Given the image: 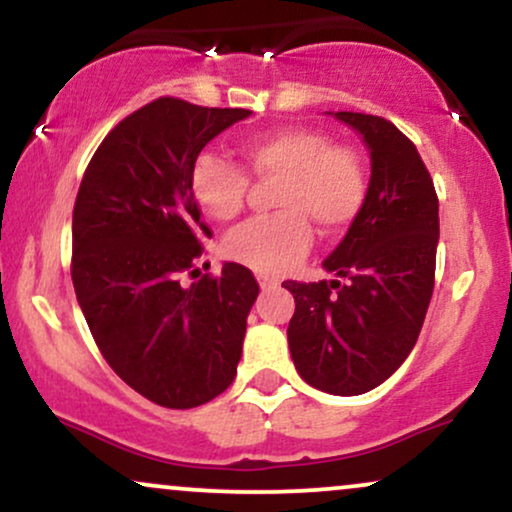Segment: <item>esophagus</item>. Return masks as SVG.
I'll return each mask as SVG.
<instances>
[{"label": "esophagus", "instance_id": "esophagus-1", "mask_svg": "<svg viewBox=\"0 0 512 512\" xmlns=\"http://www.w3.org/2000/svg\"><path fill=\"white\" fill-rule=\"evenodd\" d=\"M257 284H260L262 291H272V289H276V286H279V279H274V276L260 272V274H257Z\"/></svg>", "mask_w": 512, "mask_h": 512}]
</instances>
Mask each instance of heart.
<instances>
[{
  "label": "heart",
  "instance_id": "heart-1",
  "mask_svg": "<svg viewBox=\"0 0 512 512\" xmlns=\"http://www.w3.org/2000/svg\"><path fill=\"white\" fill-rule=\"evenodd\" d=\"M257 178H279L272 219L248 221L223 243L231 260L264 274L291 269L313 240L310 221L325 236L344 231L366 197V173L351 149L310 127H276L240 144ZM190 190L214 221L236 219L248 195V175L236 163L202 151L190 168Z\"/></svg>",
  "mask_w": 512,
  "mask_h": 512
}]
</instances>
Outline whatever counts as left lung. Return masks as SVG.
I'll use <instances>...</instances> for the list:
<instances>
[{
    "mask_svg": "<svg viewBox=\"0 0 512 512\" xmlns=\"http://www.w3.org/2000/svg\"><path fill=\"white\" fill-rule=\"evenodd\" d=\"M332 115L368 146V190L342 243L322 262L337 279L284 281L296 298L286 334L305 383L354 397L385 383L419 339L436 276L438 197L416 146L392 122Z\"/></svg>",
    "mask_w": 512,
    "mask_h": 512,
    "instance_id": "8db88e82",
    "label": "left lung"
}]
</instances>
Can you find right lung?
Here are the masks:
<instances>
[{"label": "right lung", "mask_w": 512, "mask_h": 512, "mask_svg": "<svg viewBox=\"0 0 512 512\" xmlns=\"http://www.w3.org/2000/svg\"><path fill=\"white\" fill-rule=\"evenodd\" d=\"M250 115L158 98L103 139L76 195V301L110 368L161 407H199L236 378L255 276L236 262L190 286L182 274L211 236L190 190L192 161Z\"/></svg>", "instance_id": "obj_1"}]
</instances>
